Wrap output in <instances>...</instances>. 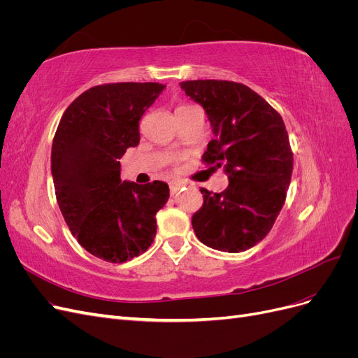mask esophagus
I'll return each mask as SVG.
<instances>
[{
    "instance_id": "1",
    "label": "esophagus",
    "mask_w": 358,
    "mask_h": 358,
    "mask_svg": "<svg viewBox=\"0 0 358 358\" xmlns=\"http://www.w3.org/2000/svg\"><path fill=\"white\" fill-rule=\"evenodd\" d=\"M182 187H185L183 182H171L170 183V194H176Z\"/></svg>"
}]
</instances>
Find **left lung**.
Instances as JSON below:
<instances>
[{"label": "left lung", "mask_w": 358, "mask_h": 358, "mask_svg": "<svg viewBox=\"0 0 358 358\" xmlns=\"http://www.w3.org/2000/svg\"><path fill=\"white\" fill-rule=\"evenodd\" d=\"M179 85L203 107L212 127L213 138L203 161L224 167L229 176V187L220 194L200 189L203 206L192 215L194 233L216 251H246L272 230L285 203L292 173L285 124L263 96L242 83Z\"/></svg>", "instance_id": "left-lung-1"}]
</instances>
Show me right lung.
I'll return each instance as SVG.
<instances>
[{"instance_id":"1","label":"right lung","mask_w":358,"mask_h":358,"mask_svg":"<svg viewBox=\"0 0 358 358\" xmlns=\"http://www.w3.org/2000/svg\"><path fill=\"white\" fill-rule=\"evenodd\" d=\"M166 86L155 82L94 86L64 112L52 145L57 201L71 234L96 258L124 263L154 242L155 215L169 185L121 179L119 159L140 142L138 122Z\"/></svg>"}]
</instances>
